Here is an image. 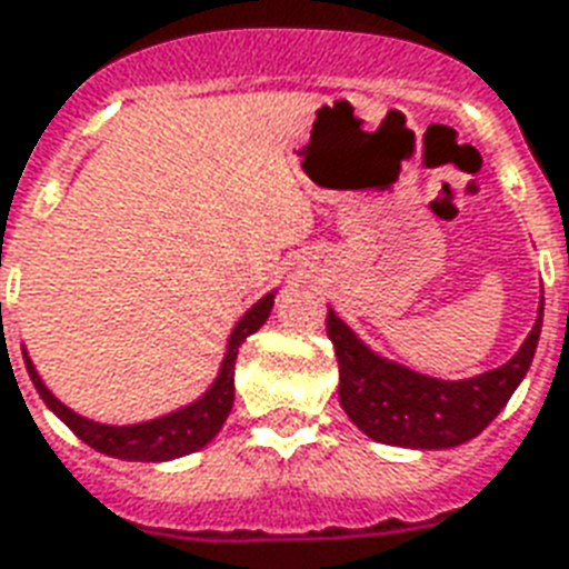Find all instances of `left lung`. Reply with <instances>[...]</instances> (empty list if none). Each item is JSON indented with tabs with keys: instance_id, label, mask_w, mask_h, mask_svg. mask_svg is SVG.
Wrapping results in <instances>:
<instances>
[{
	"instance_id": "8db88e82",
	"label": "left lung",
	"mask_w": 569,
	"mask_h": 569,
	"mask_svg": "<svg viewBox=\"0 0 569 569\" xmlns=\"http://www.w3.org/2000/svg\"><path fill=\"white\" fill-rule=\"evenodd\" d=\"M543 325V298L522 349L498 370L462 381H441L381 361L328 310V337L340 363V402L361 432L381 445L441 450L466 445L498 418L526 379Z\"/></svg>"
}]
</instances>
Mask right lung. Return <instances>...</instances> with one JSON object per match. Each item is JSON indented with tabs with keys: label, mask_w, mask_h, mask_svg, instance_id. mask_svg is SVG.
Here are the masks:
<instances>
[{
	"label": "right lung",
	"mask_w": 569,
	"mask_h": 569,
	"mask_svg": "<svg viewBox=\"0 0 569 569\" xmlns=\"http://www.w3.org/2000/svg\"><path fill=\"white\" fill-rule=\"evenodd\" d=\"M274 307V292L266 295L262 301L253 303L241 322L236 325V331L229 337L227 358L220 363V372H217L214 385L206 390V397L197 402H190L184 409L172 411L167 418L146 420V423H133V427H107V423H94V420L80 418L77 411H71L64 402H59L47 390V385L41 381V376L34 372L29 355L26 358V370H29V379L41 393V400L50 406V409L59 415V418L71 427L73 436H80L89 448L101 450L107 457L116 459H133V462H163V459L184 457V453H193V450L206 448L208 441L214 439L223 420L229 418L232 411V400H236V358L238 346L256 333L262 325H266L268 313Z\"/></svg>",
	"instance_id": "obj_1"
}]
</instances>
